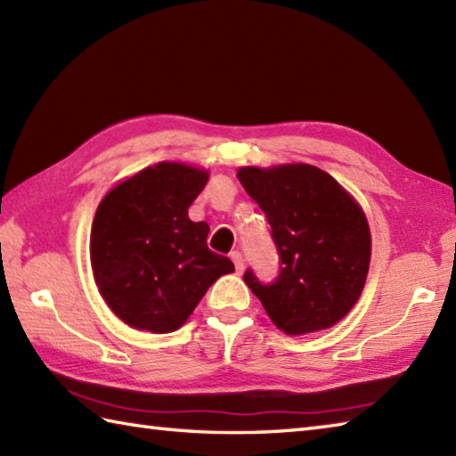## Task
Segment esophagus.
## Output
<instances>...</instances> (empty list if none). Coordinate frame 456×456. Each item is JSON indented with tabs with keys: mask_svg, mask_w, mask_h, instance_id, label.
Here are the masks:
<instances>
[{
	"mask_svg": "<svg viewBox=\"0 0 456 456\" xmlns=\"http://www.w3.org/2000/svg\"><path fill=\"white\" fill-rule=\"evenodd\" d=\"M231 260H233L235 263V268H237V273L240 274L245 270V263H243V255L239 253V250H235V253H231Z\"/></svg>",
	"mask_w": 456,
	"mask_h": 456,
	"instance_id": "34e87169",
	"label": "esophagus"
}]
</instances>
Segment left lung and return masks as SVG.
I'll use <instances>...</instances> for the list:
<instances>
[{"instance_id": "obj_1", "label": "left lung", "mask_w": 456, "mask_h": 456, "mask_svg": "<svg viewBox=\"0 0 456 456\" xmlns=\"http://www.w3.org/2000/svg\"><path fill=\"white\" fill-rule=\"evenodd\" d=\"M237 178L273 227L282 270L263 286L243 280L280 331L309 335L337 325L361 297L372 239L364 209L331 174L305 162L240 167Z\"/></svg>"}]
</instances>
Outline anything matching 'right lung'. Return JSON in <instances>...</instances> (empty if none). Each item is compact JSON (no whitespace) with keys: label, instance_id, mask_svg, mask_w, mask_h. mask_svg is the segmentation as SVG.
Returning a JSON list of instances; mask_svg holds the SVG:
<instances>
[{"label":"right lung","instance_id":"1","mask_svg":"<svg viewBox=\"0 0 456 456\" xmlns=\"http://www.w3.org/2000/svg\"><path fill=\"white\" fill-rule=\"evenodd\" d=\"M209 180L206 168L164 160L115 183L95 209L90 263L100 296L123 323L172 333L209 286L235 273L208 248L209 225L188 208Z\"/></svg>","mask_w":456,"mask_h":456}]
</instances>
